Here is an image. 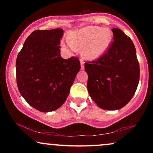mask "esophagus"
Segmentation results:
<instances>
[{
    "label": "esophagus",
    "mask_w": 153,
    "mask_h": 153,
    "mask_svg": "<svg viewBox=\"0 0 153 153\" xmlns=\"http://www.w3.org/2000/svg\"><path fill=\"white\" fill-rule=\"evenodd\" d=\"M80 65H81V70H84L85 66H84V62L82 60V59L80 60Z\"/></svg>",
    "instance_id": "esophagus-1"
}]
</instances>
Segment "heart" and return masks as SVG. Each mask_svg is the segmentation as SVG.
Wrapping results in <instances>:
<instances>
[{
	"instance_id": "b5f03b06",
	"label": "heart",
	"mask_w": 153,
	"mask_h": 153,
	"mask_svg": "<svg viewBox=\"0 0 153 153\" xmlns=\"http://www.w3.org/2000/svg\"><path fill=\"white\" fill-rule=\"evenodd\" d=\"M111 40V33L108 29L88 26L73 31L66 42H62V46L72 52L82 47L84 57L88 60H95L106 53Z\"/></svg>"
}]
</instances>
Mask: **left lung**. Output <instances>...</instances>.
Instances as JSON below:
<instances>
[{
	"label": "left lung",
	"instance_id": "1",
	"mask_svg": "<svg viewBox=\"0 0 153 153\" xmlns=\"http://www.w3.org/2000/svg\"><path fill=\"white\" fill-rule=\"evenodd\" d=\"M114 42L108 52L94 62L85 63L89 96L99 108L118 110L135 94L140 65L131 39L121 29H112Z\"/></svg>",
	"mask_w": 153,
	"mask_h": 153
}]
</instances>
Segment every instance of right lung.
I'll return each instance as SVG.
<instances>
[{"mask_svg":"<svg viewBox=\"0 0 153 153\" xmlns=\"http://www.w3.org/2000/svg\"><path fill=\"white\" fill-rule=\"evenodd\" d=\"M63 32L62 29L33 31L17 56L19 92L30 106L42 112L53 111L62 106L80 69L77 57H61Z\"/></svg>","mask_w":153,"mask_h":153,"instance_id":"obj_1","label":"right lung"}]
</instances>
